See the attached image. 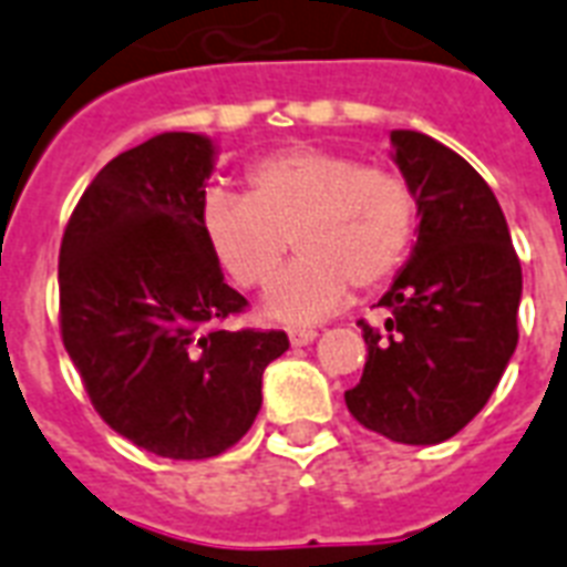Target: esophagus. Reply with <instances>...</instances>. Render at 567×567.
I'll return each instance as SVG.
<instances>
[{
	"mask_svg": "<svg viewBox=\"0 0 567 567\" xmlns=\"http://www.w3.org/2000/svg\"><path fill=\"white\" fill-rule=\"evenodd\" d=\"M313 340H316L313 328H292V331H289V343L292 346H307V343H313Z\"/></svg>",
	"mask_w": 567,
	"mask_h": 567,
	"instance_id": "34e87169",
	"label": "esophagus"
}]
</instances>
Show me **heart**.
<instances>
[{
  "instance_id": "heart-1",
  "label": "heart",
  "mask_w": 567,
  "mask_h": 567,
  "mask_svg": "<svg viewBox=\"0 0 567 567\" xmlns=\"http://www.w3.org/2000/svg\"><path fill=\"white\" fill-rule=\"evenodd\" d=\"M416 192L393 165L361 162L328 147H287L251 162L245 195L209 188L200 234L239 289L271 284L266 310L280 322H313L358 289L388 284L416 234Z\"/></svg>"
}]
</instances>
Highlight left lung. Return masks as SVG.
<instances>
[{
	"label": "left lung",
	"mask_w": 567,
	"mask_h": 567,
	"mask_svg": "<svg viewBox=\"0 0 567 567\" xmlns=\"http://www.w3.org/2000/svg\"><path fill=\"white\" fill-rule=\"evenodd\" d=\"M393 159L420 204L411 260L381 296V331L361 319L367 363L349 414L396 443H441L491 399L517 346L520 260L506 215L471 162L396 130Z\"/></svg>",
	"instance_id": "8db88e82"
}]
</instances>
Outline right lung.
Listing matches in <instances>:
<instances>
[{"label": "right lung", "mask_w": 567, "mask_h": 567, "mask_svg": "<svg viewBox=\"0 0 567 567\" xmlns=\"http://www.w3.org/2000/svg\"><path fill=\"white\" fill-rule=\"evenodd\" d=\"M213 142L162 133L109 162L82 192L59 254V324L105 423L162 458H213L262 405L284 331L224 319L248 301L200 234Z\"/></svg>", "instance_id": "add662e5"}]
</instances>
